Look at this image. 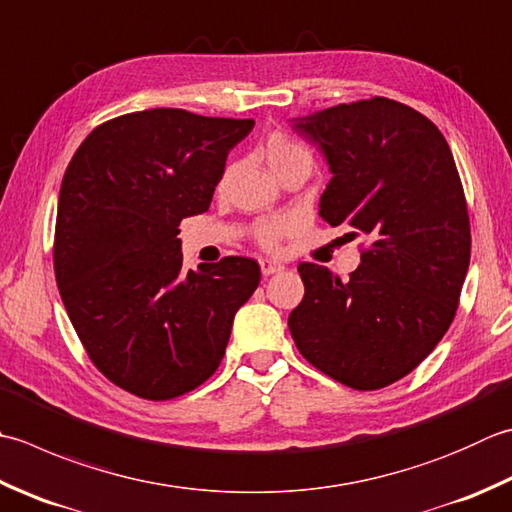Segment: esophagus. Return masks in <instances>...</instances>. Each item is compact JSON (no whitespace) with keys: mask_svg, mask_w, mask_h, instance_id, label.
Masks as SVG:
<instances>
[{"mask_svg":"<svg viewBox=\"0 0 512 512\" xmlns=\"http://www.w3.org/2000/svg\"><path fill=\"white\" fill-rule=\"evenodd\" d=\"M259 268H262V275H275V273H279V270H284V266L282 264H277V262H270V259H262V262H259Z\"/></svg>","mask_w":512,"mask_h":512,"instance_id":"esophagus-1","label":"esophagus"}]
</instances>
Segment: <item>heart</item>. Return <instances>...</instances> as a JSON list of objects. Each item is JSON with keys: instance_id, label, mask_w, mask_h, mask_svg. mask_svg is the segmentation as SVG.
<instances>
[{"instance_id": "heart-1", "label": "heart", "mask_w": 512, "mask_h": 512, "mask_svg": "<svg viewBox=\"0 0 512 512\" xmlns=\"http://www.w3.org/2000/svg\"><path fill=\"white\" fill-rule=\"evenodd\" d=\"M259 150H262L264 159L268 166L275 170L277 177H284L286 173L295 168H306L310 170L315 164L313 150H310L302 139H297L295 135L286 133V130H273L264 137V142L259 144ZM233 166H226L222 177L217 182V193H226L230 182H233ZM295 222L286 215H268V217H259L253 224V237L255 242L266 248V250H277L284 244V239L293 233Z\"/></svg>"}]
</instances>
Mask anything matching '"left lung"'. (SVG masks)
Instances as JSON below:
<instances>
[{"label": "left lung", "mask_w": 512, "mask_h": 512, "mask_svg": "<svg viewBox=\"0 0 512 512\" xmlns=\"http://www.w3.org/2000/svg\"><path fill=\"white\" fill-rule=\"evenodd\" d=\"M297 130L333 170L319 215L362 237V264L348 279L299 264L304 299L290 335L335 382L390 386L439 344L462 295L470 217L453 153L428 117L388 97L326 108Z\"/></svg>", "instance_id": "1"}]
</instances>
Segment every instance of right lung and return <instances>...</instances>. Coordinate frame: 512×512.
Listing matches in <instances>:
<instances>
[{"label": "right lung", "mask_w": 512, "mask_h": 512, "mask_svg": "<svg viewBox=\"0 0 512 512\" xmlns=\"http://www.w3.org/2000/svg\"><path fill=\"white\" fill-rule=\"evenodd\" d=\"M253 119L137 110L93 128L64 173L53 239L59 295L108 382L150 402L182 397L222 364L259 264L184 273L179 224L208 210Z\"/></svg>", "instance_id": "obj_1"}]
</instances>
